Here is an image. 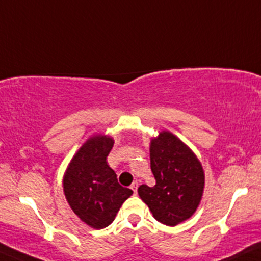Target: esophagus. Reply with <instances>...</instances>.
Masks as SVG:
<instances>
[{
  "label": "esophagus",
  "mask_w": 261,
  "mask_h": 261,
  "mask_svg": "<svg viewBox=\"0 0 261 261\" xmlns=\"http://www.w3.org/2000/svg\"><path fill=\"white\" fill-rule=\"evenodd\" d=\"M138 186H139V184H138V181H134L133 184L130 185V189L133 190V191H134V194H137V191H138Z\"/></svg>",
  "instance_id": "esophagus-1"
}]
</instances>
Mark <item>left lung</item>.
I'll list each match as a JSON object with an SVG mask.
<instances>
[{
    "mask_svg": "<svg viewBox=\"0 0 261 261\" xmlns=\"http://www.w3.org/2000/svg\"><path fill=\"white\" fill-rule=\"evenodd\" d=\"M150 160L156 185H140L138 194L157 221L174 226L195 213L203 192V169L194 152L169 132L151 141Z\"/></svg>",
    "mask_w": 261,
    "mask_h": 261,
    "instance_id": "obj_1",
    "label": "left lung"
}]
</instances>
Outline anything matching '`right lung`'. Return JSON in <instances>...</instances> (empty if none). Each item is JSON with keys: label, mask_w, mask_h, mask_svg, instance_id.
I'll return each mask as SVG.
<instances>
[{"label": "right lung", "mask_w": 261, "mask_h": 261, "mask_svg": "<svg viewBox=\"0 0 261 261\" xmlns=\"http://www.w3.org/2000/svg\"><path fill=\"white\" fill-rule=\"evenodd\" d=\"M114 140L93 137L73 157L64 176V192L76 215L94 229H104L114 221L122 203L133 194L118 184L106 157Z\"/></svg>", "instance_id": "obj_1"}]
</instances>
